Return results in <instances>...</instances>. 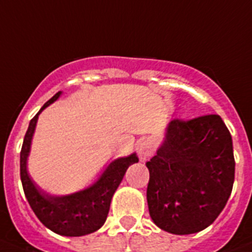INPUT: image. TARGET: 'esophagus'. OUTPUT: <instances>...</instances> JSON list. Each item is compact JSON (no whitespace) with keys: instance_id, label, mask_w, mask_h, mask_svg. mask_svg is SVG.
<instances>
[{"instance_id":"esophagus-1","label":"esophagus","mask_w":252,"mask_h":252,"mask_svg":"<svg viewBox=\"0 0 252 252\" xmlns=\"http://www.w3.org/2000/svg\"><path fill=\"white\" fill-rule=\"evenodd\" d=\"M154 145L150 141H144L140 146H138V156L141 158V161L147 160V158L154 154Z\"/></svg>"}]
</instances>
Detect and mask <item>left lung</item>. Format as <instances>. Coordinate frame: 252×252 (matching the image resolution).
<instances>
[{
  "instance_id": "8db88e82",
  "label": "left lung",
  "mask_w": 252,
  "mask_h": 252,
  "mask_svg": "<svg viewBox=\"0 0 252 252\" xmlns=\"http://www.w3.org/2000/svg\"><path fill=\"white\" fill-rule=\"evenodd\" d=\"M146 166L152 221L175 235L201 231L218 219L231 195L235 158L230 131L219 115L172 120Z\"/></svg>"
}]
</instances>
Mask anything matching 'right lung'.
Instances as JSON below:
<instances>
[{"mask_svg": "<svg viewBox=\"0 0 252 252\" xmlns=\"http://www.w3.org/2000/svg\"><path fill=\"white\" fill-rule=\"evenodd\" d=\"M60 96L61 91L50 98L30 121L20 155L21 181L30 206L46 227L62 236H84L94 232L105 223L111 198L121 184L128 166L138 162V158L136 154H131L127 158L112 161L97 181L78 192L51 196L41 190L27 172V158L38 115Z\"/></svg>", "mask_w": 252, "mask_h": 252, "instance_id": "1", "label": "right lung"}]
</instances>
